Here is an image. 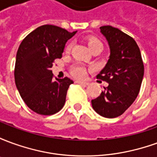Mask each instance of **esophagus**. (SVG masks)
Here are the masks:
<instances>
[{
	"label": "esophagus",
	"mask_w": 157,
	"mask_h": 157,
	"mask_svg": "<svg viewBox=\"0 0 157 157\" xmlns=\"http://www.w3.org/2000/svg\"><path fill=\"white\" fill-rule=\"evenodd\" d=\"M76 83H78L80 85H82V86H87L89 84L88 82H81V81H76Z\"/></svg>",
	"instance_id": "34e87169"
}]
</instances>
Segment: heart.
<instances>
[{"mask_svg":"<svg viewBox=\"0 0 157 157\" xmlns=\"http://www.w3.org/2000/svg\"><path fill=\"white\" fill-rule=\"evenodd\" d=\"M87 44H88V47L90 49L93 48L97 45L102 44V43L99 41L98 39H96V38H91V39H88V42H87ZM71 48V44H68L65 48V52H70ZM72 74L73 75H75V77L77 78H82L84 77L86 75V69L82 66V65H75L74 68L72 69Z\"/></svg>","mask_w":157,"mask_h":157,"instance_id":"heart-1","label":"heart"}]
</instances>
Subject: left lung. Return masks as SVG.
<instances>
[{
  "instance_id": "8db88e82",
  "label": "left lung",
  "mask_w": 157,
  "mask_h": 157,
  "mask_svg": "<svg viewBox=\"0 0 157 157\" xmlns=\"http://www.w3.org/2000/svg\"><path fill=\"white\" fill-rule=\"evenodd\" d=\"M100 33L108 41L110 55L97 78L109 83L99 97L92 100V109L104 118L118 117L134 102L144 76V65L135 39L112 26Z\"/></svg>"
}]
</instances>
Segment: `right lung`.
<instances>
[{"mask_svg": "<svg viewBox=\"0 0 157 157\" xmlns=\"http://www.w3.org/2000/svg\"><path fill=\"white\" fill-rule=\"evenodd\" d=\"M76 33L54 25L37 28L22 40L16 56V86L27 106L41 115H51L65 105L68 77L53 79L55 59L62 57L65 44Z\"/></svg>", "mask_w": 157, "mask_h": 157, "instance_id": "right-lung-1", "label": "right lung"}]
</instances>
